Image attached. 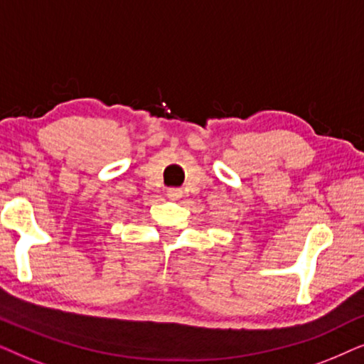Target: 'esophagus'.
Instances as JSON below:
<instances>
[{
  "label": "esophagus",
  "instance_id": "34e87169",
  "mask_svg": "<svg viewBox=\"0 0 364 364\" xmlns=\"http://www.w3.org/2000/svg\"><path fill=\"white\" fill-rule=\"evenodd\" d=\"M166 195L168 198H171V200H179V198L183 196V190H179V188H169Z\"/></svg>",
  "mask_w": 364,
  "mask_h": 364
}]
</instances>
